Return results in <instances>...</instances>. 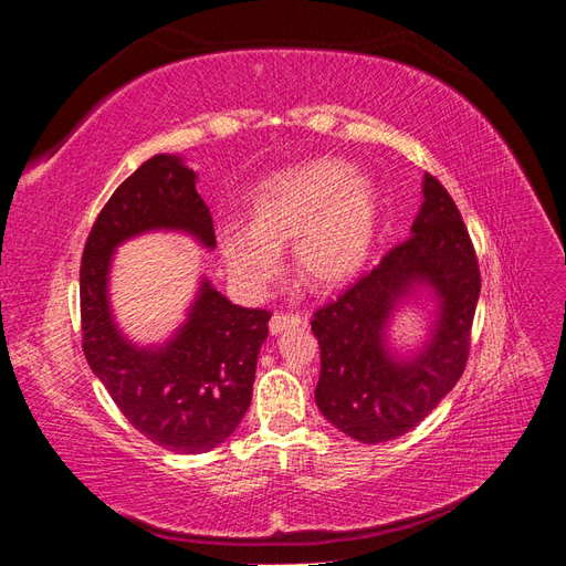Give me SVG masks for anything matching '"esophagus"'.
Listing matches in <instances>:
<instances>
[{
  "label": "esophagus",
  "mask_w": 566,
  "mask_h": 566,
  "mask_svg": "<svg viewBox=\"0 0 566 566\" xmlns=\"http://www.w3.org/2000/svg\"><path fill=\"white\" fill-rule=\"evenodd\" d=\"M304 318L297 314H273L269 321V333L271 335H281L287 328H295V325H302Z\"/></svg>",
  "instance_id": "1"
}]
</instances>
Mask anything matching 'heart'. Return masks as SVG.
I'll list each match as a JSON object with an SVG mask.
<instances>
[{
	"label": "heart",
	"instance_id": "1",
	"mask_svg": "<svg viewBox=\"0 0 566 566\" xmlns=\"http://www.w3.org/2000/svg\"><path fill=\"white\" fill-rule=\"evenodd\" d=\"M250 227L221 235V260L245 293L276 276L279 250L293 243L295 276L312 290L354 281L368 264L380 231L375 186L339 160H312L271 175L254 188Z\"/></svg>",
	"mask_w": 566,
	"mask_h": 566
}]
</instances>
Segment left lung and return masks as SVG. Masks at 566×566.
Returning a JSON list of instances; mask_svg holds the SVG:
<instances>
[{"label":"left lung","instance_id":"8db88e82","mask_svg":"<svg viewBox=\"0 0 566 566\" xmlns=\"http://www.w3.org/2000/svg\"><path fill=\"white\" fill-rule=\"evenodd\" d=\"M479 287L474 248L455 202L424 175L410 238L314 314L321 347L314 397L323 418L364 443L413 430L465 370ZM406 303L422 305L431 321L413 350L390 342L392 316Z\"/></svg>","mask_w":566,"mask_h":566}]
</instances>
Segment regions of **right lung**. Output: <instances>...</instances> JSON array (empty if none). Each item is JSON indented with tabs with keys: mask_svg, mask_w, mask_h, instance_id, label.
<instances>
[{
	"mask_svg": "<svg viewBox=\"0 0 566 566\" xmlns=\"http://www.w3.org/2000/svg\"><path fill=\"white\" fill-rule=\"evenodd\" d=\"M181 156H153L117 186L96 217L80 269L82 349L123 416L158 447L205 453L227 441L252 399L271 314L245 310L200 279L179 328L158 345L129 339L111 304L117 248L153 231L191 235L214 250L210 208Z\"/></svg>",
	"mask_w": 566,
	"mask_h": 566,
	"instance_id": "obj_1",
	"label": "right lung"
}]
</instances>
